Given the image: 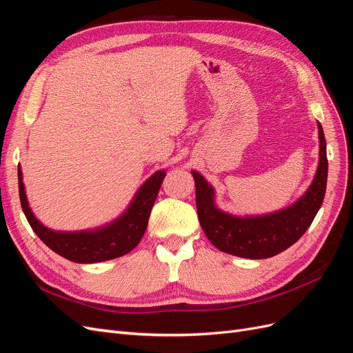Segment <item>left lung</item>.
<instances>
[{"instance_id": "left-lung-1", "label": "left lung", "mask_w": 353, "mask_h": 353, "mask_svg": "<svg viewBox=\"0 0 353 353\" xmlns=\"http://www.w3.org/2000/svg\"><path fill=\"white\" fill-rule=\"evenodd\" d=\"M319 160L315 178L306 193L293 205L258 216H236L215 205V190L193 170L196 206L200 225L221 252L248 259H266L281 253L301 239L323 205L327 188V144L318 122Z\"/></svg>"}]
</instances>
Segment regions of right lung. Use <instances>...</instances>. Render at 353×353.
Segmentation results:
<instances>
[{"label":"right lung","mask_w":353,"mask_h":353,"mask_svg":"<svg viewBox=\"0 0 353 353\" xmlns=\"http://www.w3.org/2000/svg\"><path fill=\"white\" fill-rule=\"evenodd\" d=\"M17 175L20 205L37 236L63 258L77 263H95L119 258L137 248L147 230L152 208L166 172L157 170L148 178L119 218L104 227L85 231H54L42 225L29 208L20 166Z\"/></svg>","instance_id":"right-lung-1"}]
</instances>
